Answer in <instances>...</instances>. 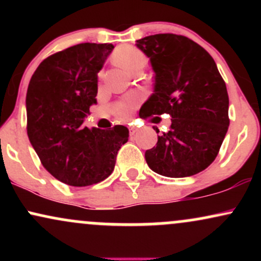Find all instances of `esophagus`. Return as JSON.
Segmentation results:
<instances>
[{
  "mask_svg": "<svg viewBox=\"0 0 261 261\" xmlns=\"http://www.w3.org/2000/svg\"><path fill=\"white\" fill-rule=\"evenodd\" d=\"M128 131H130V135H131V136H133V135H135V134L137 133V128H136V127H133V126H131L130 128H128Z\"/></svg>",
  "mask_w": 261,
  "mask_h": 261,
  "instance_id": "34e87169",
  "label": "esophagus"
}]
</instances>
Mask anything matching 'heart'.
I'll return each instance as SVG.
<instances>
[{"label":"heart","mask_w":261,"mask_h":261,"mask_svg":"<svg viewBox=\"0 0 261 261\" xmlns=\"http://www.w3.org/2000/svg\"><path fill=\"white\" fill-rule=\"evenodd\" d=\"M113 60L116 65L120 66L122 70L130 72L131 70H134L136 66L139 65H145L146 59L143 56V54L137 50L136 47L130 46V45H125V46L119 47L113 55ZM136 100L134 98H128V99L124 100L116 108V114H118L120 118H127L128 114H130L131 109H133Z\"/></svg>","instance_id":"obj_1"}]
</instances>
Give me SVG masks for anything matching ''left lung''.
I'll return each instance as SVG.
<instances>
[{"mask_svg": "<svg viewBox=\"0 0 261 261\" xmlns=\"http://www.w3.org/2000/svg\"><path fill=\"white\" fill-rule=\"evenodd\" d=\"M136 46L154 72L153 93L141 107L140 116H172L168 133L146 151V162L169 178L195 175L215 161L228 130L226 83L211 55L187 37L149 35Z\"/></svg>", "mask_w": 261, "mask_h": 261, "instance_id": "8db88e82", "label": "left lung"}]
</instances>
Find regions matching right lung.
Returning a JSON list of instances; mask_svg holds the SVG:
<instances>
[{
  "label": "right lung",
  "mask_w": 261,
  "mask_h": 261,
  "mask_svg": "<svg viewBox=\"0 0 261 261\" xmlns=\"http://www.w3.org/2000/svg\"><path fill=\"white\" fill-rule=\"evenodd\" d=\"M113 44L83 43L45 59L27 91V133L44 168L72 187L97 184L113 173L127 127L83 126L97 104L98 72Z\"/></svg>",
  "instance_id": "add662e5"
}]
</instances>
